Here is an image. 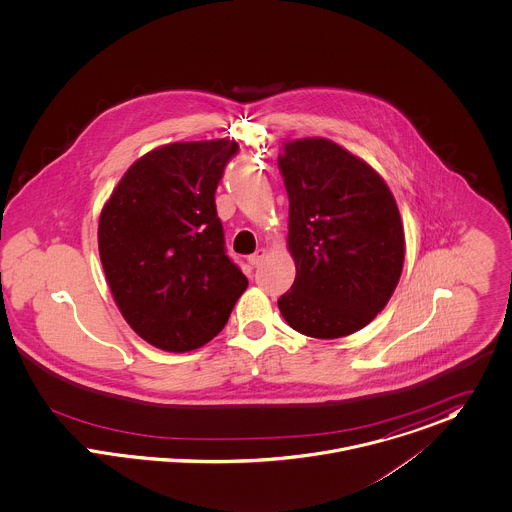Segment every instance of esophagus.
Returning <instances> with one entry per match:
<instances>
[{
  "label": "esophagus",
  "mask_w": 512,
  "mask_h": 512,
  "mask_svg": "<svg viewBox=\"0 0 512 512\" xmlns=\"http://www.w3.org/2000/svg\"><path fill=\"white\" fill-rule=\"evenodd\" d=\"M263 257H265V249H257L253 255L247 257V263H249L251 267H257V265L263 261Z\"/></svg>",
  "instance_id": "34e87169"
}]
</instances>
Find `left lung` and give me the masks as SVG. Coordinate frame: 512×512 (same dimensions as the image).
<instances>
[{
    "label": "left lung",
    "instance_id": "8db88e82",
    "mask_svg": "<svg viewBox=\"0 0 512 512\" xmlns=\"http://www.w3.org/2000/svg\"><path fill=\"white\" fill-rule=\"evenodd\" d=\"M283 151L296 279L279 298L281 314L310 338L349 336L397 288L404 263L397 202L377 172L328 139L290 141Z\"/></svg>",
    "mask_w": 512,
    "mask_h": 512
}]
</instances>
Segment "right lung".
Segmentation results:
<instances>
[{"label": "right lung", "mask_w": 512, "mask_h": 512, "mask_svg": "<svg viewBox=\"0 0 512 512\" xmlns=\"http://www.w3.org/2000/svg\"><path fill=\"white\" fill-rule=\"evenodd\" d=\"M239 145L172 143L141 157L102 210L100 259L127 324L165 351L216 338L247 288L229 259L216 188Z\"/></svg>", "instance_id": "add662e5"}]
</instances>
